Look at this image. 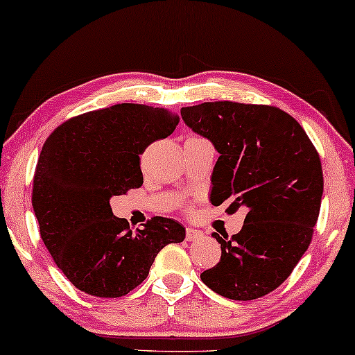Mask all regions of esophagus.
Listing matches in <instances>:
<instances>
[{"label":"esophagus","mask_w":355,"mask_h":355,"mask_svg":"<svg viewBox=\"0 0 355 355\" xmlns=\"http://www.w3.org/2000/svg\"><path fill=\"white\" fill-rule=\"evenodd\" d=\"M204 237V232L199 229H193V227H187V240L188 241H196V240H200Z\"/></svg>","instance_id":"esophagus-1"}]
</instances>
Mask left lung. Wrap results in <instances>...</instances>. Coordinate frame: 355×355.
I'll use <instances>...</instances> for the list:
<instances>
[{"instance_id":"left-lung-1","label":"left lung","mask_w":355,"mask_h":355,"mask_svg":"<svg viewBox=\"0 0 355 355\" xmlns=\"http://www.w3.org/2000/svg\"><path fill=\"white\" fill-rule=\"evenodd\" d=\"M184 125L213 144L210 202L245 208L243 227L221 243V261L200 279L232 300H254L278 288L305 254L324 191L322 166L306 132L272 105L230 101L183 107Z\"/></svg>"}]
</instances>
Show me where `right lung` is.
I'll return each mask as SVG.
<instances>
[{
	"mask_svg": "<svg viewBox=\"0 0 355 355\" xmlns=\"http://www.w3.org/2000/svg\"><path fill=\"white\" fill-rule=\"evenodd\" d=\"M178 125L168 109L116 104L64 121L44 144L33 182L41 239L66 278L94 297L126 295L148 277L168 243H182L175 219L151 218L132 232L110 199L140 188V157Z\"/></svg>",
	"mask_w": 355,
	"mask_h": 355,
	"instance_id": "right-lung-1",
	"label": "right lung"
}]
</instances>
